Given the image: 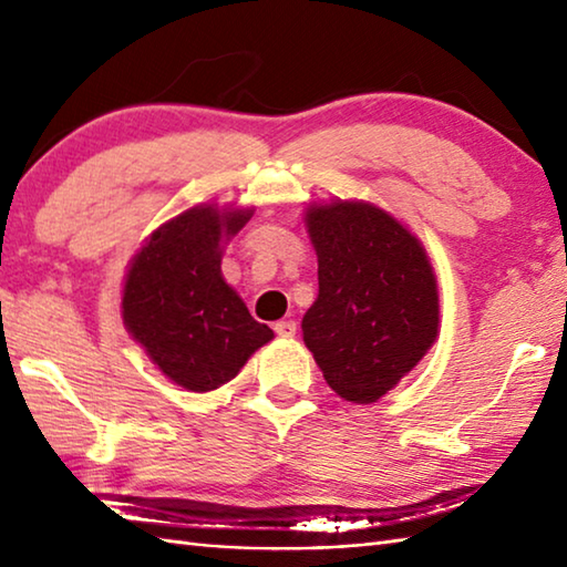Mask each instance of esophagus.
I'll return each instance as SVG.
<instances>
[{
  "instance_id": "esophagus-1",
  "label": "esophagus",
  "mask_w": 567,
  "mask_h": 567,
  "mask_svg": "<svg viewBox=\"0 0 567 567\" xmlns=\"http://www.w3.org/2000/svg\"><path fill=\"white\" fill-rule=\"evenodd\" d=\"M275 332L280 334V338H295L297 324L292 320H280V322H275Z\"/></svg>"
}]
</instances>
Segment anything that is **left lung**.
Returning a JSON list of instances; mask_svg holds the SVG:
<instances>
[{"mask_svg": "<svg viewBox=\"0 0 567 567\" xmlns=\"http://www.w3.org/2000/svg\"><path fill=\"white\" fill-rule=\"evenodd\" d=\"M320 295L302 318L305 344L328 385L378 402L437 338V285L425 249L395 217L364 203L310 207Z\"/></svg>", "mask_w": 567, "mask_h": 567, "instance_id": "obj_1", "label": "left lung"}]
</instances>
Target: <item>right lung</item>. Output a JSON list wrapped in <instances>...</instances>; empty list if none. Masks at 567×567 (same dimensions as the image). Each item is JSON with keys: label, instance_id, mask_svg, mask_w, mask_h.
I'll use <instances>...</instances> for the list:
<instances>
[{"label": "right lung", "instance_id": "add662e5", "mask_svg": "<svg viewBox=\"0 0 567 567\" xmlns=\"http://www.w3.org/2000/svg\"><path fill=\"white\" fill-rule=\"evenodd\" d=\"M249 215L252 209L192 207L162 225L130 265L124 324L152 362L185 390H217L272 340V330L249 315L219 272V243Z\"/></svg>", "mask_w": 567, "mask_h": 567}]
</instances>
